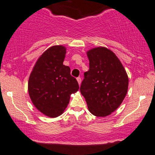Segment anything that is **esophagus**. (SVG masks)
<instances>
[{
	"instance_id": "34e87169",
	"label": "esophagus",
	"mask_w": 155,
	"mask_h": 155,
	"mask_svg": "<svg viewBox=\"0 0 155 155\" xmlns=\"http://www.w3.org/2000/svg\"><path fill=\"white\" fill-rule=\"evenodd\" d=\"M76 80H77L78 83H79V84L80 85V84H81V77H78L77 79H76Z\"/></svg>"
}]
</instances>
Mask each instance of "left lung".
<instances>
[{
  "mask_svg": "<svg viewBox=\"0 0 155 155\" xmlns=\"http://www.w3.org/2000/svg\"><path fill=\"white\" fill-rule=\"evenodd\" d=\"M89 70L84 74L80 91L88 109L97 117H107L122 103L128 90L127 72L114 53L105 47L87 51Z\"/></svg>",
  "mask_w": 155,
  "mask_h": 155,
  "instance_id": "left-lung-1",
  "label": "left lung"
}]
</instances>
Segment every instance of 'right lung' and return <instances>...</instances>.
Here are the masks:
<instances>
[{
  "label": "right lung",
  "mask_w": 155,
  "mask_h": 155,
  "mask_svg": "<svg viewBox=\"0 0 155 155\" xmlns=\"http://www.w3.org/2000/svg\"><path fill=\"white\" fill-rule=\"evenodd\" d=\"M65 55L64 46L50 47L39 57L28 79V94L34 105L53 118L64 112L70 95L79 89L70 68L63 64Z\"/></svg>",
  "instance_id": "add662e5"
}]
</instances>
